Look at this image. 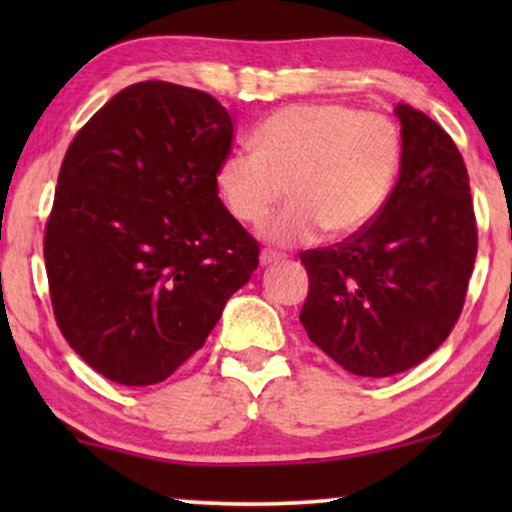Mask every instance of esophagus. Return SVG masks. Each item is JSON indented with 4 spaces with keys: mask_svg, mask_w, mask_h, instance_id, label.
I'll use <instances>...</instances> for the list:
<instances>
[{
    "mask_svg": "<svg viewBox=\"0 0 512 512\" xmlns=\"http://www.w3.org/2000/svg\"><path fill=\"white\" fill-rule=\"evenodd\" d=\"M277 261H284V254H279L275 249H263L261 251V263L263 265H270V263H277Z\"/></svg>",
    "mask_w": 512,
    "mask_h": 512,
    "instance_id": "obj_1",
    "label": "esophagus"
}]
</instances>
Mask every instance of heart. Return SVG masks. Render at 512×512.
<instances>
[{"instance_id": "obj_1", "label": "heart", "mask_w": 512, "mask_h": 512, "mask_svg": "<svg viewBox=\"0 0 512 512\" xmlns=\"http://www.w3.org/2000/svg\"><path fill=\"white\" fill-rule=\"evenodd\" d=\"M403 137L389 116L352 104H293L254 130V151L219 160L214 184L230 214L261 223L286 195L293 200L263 226L277 244L312 242L328 230L349 237L368 228L391 198Z\"/></svg>"}]
</instances>
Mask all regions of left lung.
<instances>
[{
	"label": "left lung",
	"mask_w": 512,
	"mask_h": 512,
	"mask_svg": "<svg viewBox=\"0 0 512 512\" xmlns=\"http://www.w3.org/2000/svg\"><path fill=\"white\" fill-rule=\"evenodd\" d=\"M403 163L391 198L361 233L300 254L307 335L349 373H403L443 345L478 254L464 158L440 125L398 104Z\"/></svg>",
	"instance_id": "left-lung-1"
}]
</instances>
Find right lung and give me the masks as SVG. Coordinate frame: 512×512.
Here are the masks:
<instances>
[{
	"mask_svg": "<svg viewBox=\"0 0 512 512\" xmlns=\"http://www.w3.org/2000/svg\"><path fill=\"white\" fill-rule=\"evenodd\" d=\"M233 118L202 90L142 81L111 97L62 160L44 235L69 347L125 387L170 377L258 268L214 184Z\"/></svg>",
	"mask_w": 512,
	"mask_h": 512,
	"instance_id": "obj_1",
	"label": "right lung"
}]
</instances>
